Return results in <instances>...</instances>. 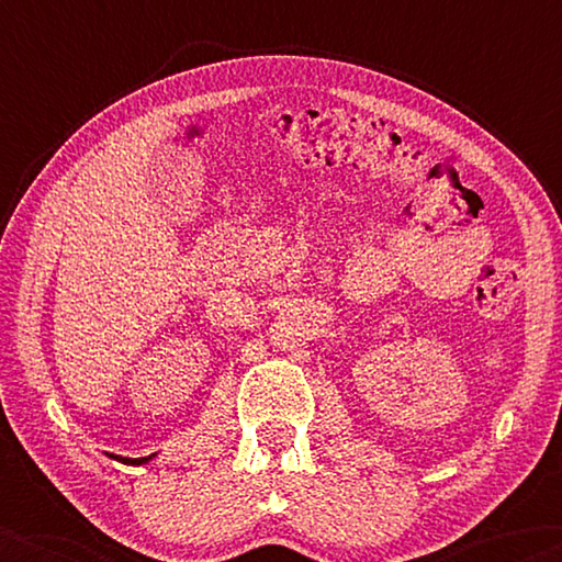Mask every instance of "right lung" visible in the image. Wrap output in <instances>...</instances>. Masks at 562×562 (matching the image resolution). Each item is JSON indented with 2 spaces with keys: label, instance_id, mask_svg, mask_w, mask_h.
Masks as SVG:
<instances>
[{
  "label": "right lung",
  "instance_id": "1",
  "mask_svg": "<svg viewBox=\"0 0 562 562\" xmlns=\"http://www.w3.org/2000/svg\"><path fill=\"white\" fill-rule=\"evenodd\" d=\"M110 458H114V456H110ZM156 456H148V458H117V460H122V463H127V465H143V463H148V460H153Z\"/></svg>",
  "mask_w": 562,
  "mask_h": 562
}]
</instances>
